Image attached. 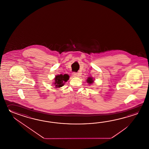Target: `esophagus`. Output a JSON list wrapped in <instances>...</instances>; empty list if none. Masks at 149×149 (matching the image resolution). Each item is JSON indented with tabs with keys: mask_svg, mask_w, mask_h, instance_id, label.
Instances as JSON below:
<instances>
[{
	"mask_svg": "<svg viewBox=\"0 0 149 149\" xmlns=\"http://www.w3.org/2000/svg\"><path fill=\"white\" fill-rule=\"evenodd\" d=\"M72 75H73V77H78V76H80L79 73H76V72L72 73Z\"/></svg>",
	"mask_w": 149,
	"mask_h": 149,
	"instance_id": "1",
	"label": "esophagus"
}]
</instances>
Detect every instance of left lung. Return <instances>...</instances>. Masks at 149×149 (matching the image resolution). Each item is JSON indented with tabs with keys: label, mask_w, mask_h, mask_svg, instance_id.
I'll return each instance as SVG.
<instances>
[{
	"label": "left lung",
	"mask_w": 149,
	"mask_h": 149,
	"mask_svg": "<svg viewBox=\"0 0 149 149\" xmlns=\"http://www.w3.org/2000/svg\"><path fill=\"white\" fill-rule=\"evenodd\" d=\"M87 80V82H88L89 84H92V82H93V79L91 77L88 78Z\"/></svg>",
	"instance_id": "1"
}]
</instances>
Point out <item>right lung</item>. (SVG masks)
<instances>
[{"mask_svg": "<svg viewBox=\"0 0 149 149\" xmlns=\"http://www.w3.org/2000/svg\"><path fill=\"white\" fill-rule=\"evenodd\" d=\"M69 79V76H68L67 74H65L64 75H62L61 74L60 75H58L56 76L55 78V85L56 87H61L63 86L65 82H67V80Z\"/></svg>", "mask_w": 149, "mask_h": 149, "instance_id": "right-lung-1", "label": "right lung"}]
</instances>
